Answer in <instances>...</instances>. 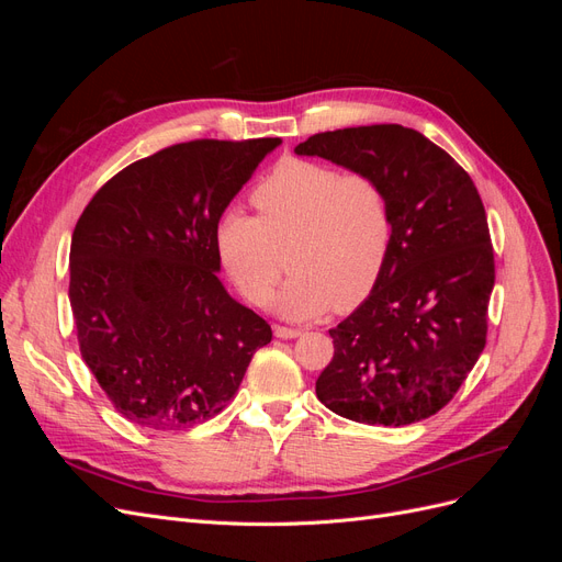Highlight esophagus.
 <instances>
[{
  "instance_id": "1",
  "label": "esophagus",
  "mask_w": 562,
  "mask_h": 562,
  "mask_svg": "<svg viewBox=\"0 0 562 562\" xmlns=\"http://www.w3.org/2000/svg\"><path fill=\"white\" fill-rule=\"evenodd\" d=\"M274 335L279 337V339H293V337H300L302 335V330L300 328H288V326H274Z\"/></svg>"
}]
</instances>
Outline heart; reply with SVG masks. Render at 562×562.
Instances as JSON below:
<instances>
[{
	"instance_id": "b5f03b06",
	"label": "heart",
	"mask_w": 562,
	"mask_h": 562,
	"mask_svg": "<svg viewBox=\"0 0 562 562\" xmlns=\"http://www.w3.org/2000/svg\"><path fill=\"white\" fill-rule=\"evenodd\" d=\"M260 217L227 209L215 223V250L252 304H265L283 271L277 246H288L293 274L277 297L288 318L345 312L375 288L394 239L384 187L361 173L310 159H283L252 190Z\"/></svg>"
}]
</instances>
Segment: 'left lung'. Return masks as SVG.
<instances>
[{
	"instance_id": "8db88e82",
	"label": "left lung",
	"mask_w": 562,
	"mask_h": 562,
	"mask_svg": "<svg viewBox=\"0 0 562 562\" xmlns=\"http://www.w3.org/2000/svg\"><path fill=\"white\" fill-rule=\"evenodd\" d=\"M295 155L378 180L394 217L375 288L330 330L318 401L372 427L436 415L485 349L495 252L479 190L446 149L398 124L316 133Z\"/></svg>"
}]
</instances>
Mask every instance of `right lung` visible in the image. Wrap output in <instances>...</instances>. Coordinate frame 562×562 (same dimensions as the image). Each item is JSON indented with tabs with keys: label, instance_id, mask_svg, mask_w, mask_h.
Listing matches in <instances>:
<instances>
[{
	"label": "right lung",
	"instance_id": "right-lung-1",
	"mask_svg": "<svg viewBox=\"0 0 562 562\" xmlns=\"http://www.w3.org/2000/svg\"><path fill=\"white\" fill-rule=\"evenodd\" d=\"M279 138L192 140L133 161L77 220L70 304L83 363L145 429L182 431L234 398L269 323L217 279L215 223Z\"/></svg>",
	"mask_w": 562,
	"mask_h": 562
}]
</instances>
